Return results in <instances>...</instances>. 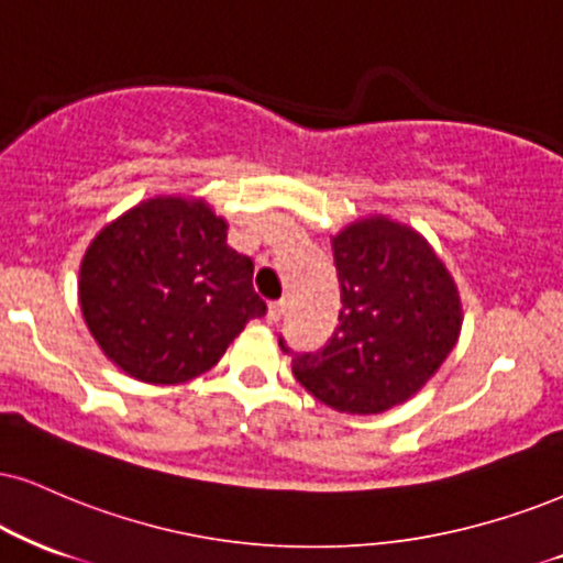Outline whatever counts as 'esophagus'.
<instances>
[{
    "mask_svg": "<svg viewBox=\"0 0 563 563\" xmlns=\"http://www.w3.org/2000/svg\"><path fill=\"white\" fill-rule=\"evenodd\" d=\"M284 310H287V302L284 300H276V302H271L268 305V323H279L282 321V316H284Z\"/></svg>",
    "mask_w": 563,
    "mask_h": 563,
    "instance_id": "esophagus-1",
    "label": "esophagus"
}]
</instances>
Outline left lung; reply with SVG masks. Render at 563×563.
<instances>
[{"instance_id":"1","label":"left lung","mask_w":563,"mask_h":563,"mask_svg":"<svg viewBox=\"0 0 563 563\" xmlns=\"http://www.w3.org/2000/svg\"><path fill=\"white\" fill-rule=\"evenodd\" d=\"M342 287L339 325L318 352H292V373L323 405L378 415L433 378L462 329L456 284L422 234L371 217L331 240Z\"/></svg>"}]
</instances>
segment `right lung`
<instances>
[{
    "label": "right lung",
    "mask_w": 563,
    "mask_h": 563,
    "mask_svg": "<svg viewBox=\"0 0 563 563\" xmlns=\"http://www.w3.org/2000/svg\"><path fill=\"white\" fill-rule=\"evenodd\" d=\"M80 310L103 355L145 384H183L219 363L250 318L266 316L253 261L227 245L203 200L148 198L90 242Z\"/></svg>",
    "instance_id": "add662e5"
}]
</instances>
